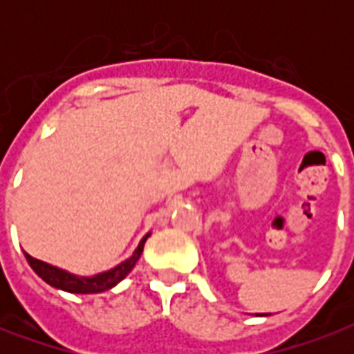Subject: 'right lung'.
Returning a JSON list of instances; mask_svg holds the SVG:
<instances>
[{"instance_id":"1","label":"right lung","mask_w":354,"mask_h":354,"mask_svg":"<svg viewBox=\"0 0 354 354\" xmlns=\"http://www.w3.org/2000/svg\"><path fill=\"white\" fill-rule=\"evenodd\" d=\"M149 235L150 233H147V235L141 239V242H139V246L136 248V252H133L132 257L127 259V261H122V263L118 264L115 268L93 275V277H79V275L69 274L66 270L51 266V264L44 263L40 259L30 257L29 253H25V259H27V263L30 264V268L35 270L36 274L40 275L46 283L55 286V288L71 292V294H99V292L110 290L112 286L118 285L119 281L127 277L128 272L136 266V263H138L139 257H141L145 241L149 239Z\"/></svg>"}]
</instances>
